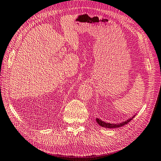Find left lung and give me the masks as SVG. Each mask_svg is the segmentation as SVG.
Instances as JSON below:
<instances>
[{
  "mask_svg": "<svg viewBox=\"0 0 161 161\" xmlns=\"http://www.w3.org/2000/svg\"><path fill=\"white\" fill-rule=\"evenodd\" d=\"M134 117H135V115L133 116L131 118L127 119V120H126V121L123 122L122 123H119V124H111V123H107V122L102 121V120H101V119H98V118L96 119V121H97V122L98 123L99 125H100L101 126H102V127L116 128V127H120V126H124L125 125H126V124H127V123H129L130 121H131V119Z\"/></svg>",
  "mask_w": 161,
  "mask_h": 161,
  "instance_id": "1",
  "label": "left lung"
}]
</instances>
